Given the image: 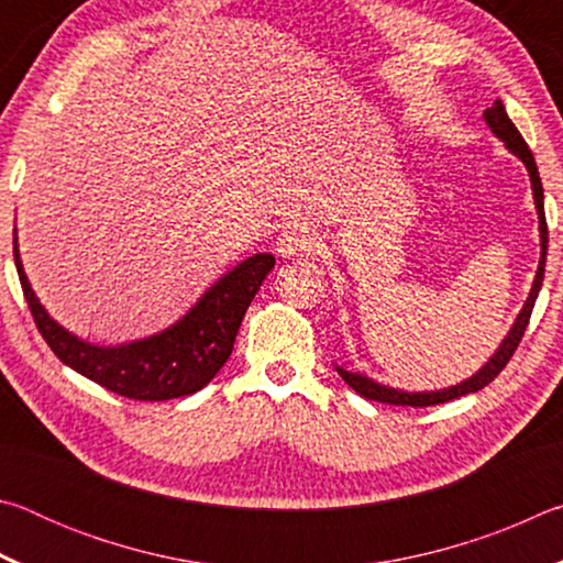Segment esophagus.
<instances>
[{"instance_id": "34e87169", "label": "esophagus", "mask_w": 563, "mask_h": 563, "mask_svg": "<svg viewBox=\"0 0 563 563\" xmlns=\"http://www.w3.org/2000/svg\"><path fill=\"white\" fill-rule=\"evenodd\" d=\"M318 245L320 241L316 233L308 231L305 225L292 223L278 235V241H275V251H278V255H283V258H295V255L316 251Z\"/></svg>"}]
</instances>
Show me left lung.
<instances>
[{"instance_id": "left-lung-1", "label": "left lung", "mask_w": 563, "mask_h": 563, "mask_svg": "<svg viewBox=\"0 0 563 563\" xmlns=\"http://www.w3.org/2000/svg\"><path fill=\"white\" fill-rule=\"evenodd\" d=\"M484 121H487V126L492 129L494 136H497L504 146H507L514 156H517L523 166L529 170V180H531V196H533V206H537V216H539V238H541V255H539V268L537 275H533V283H531V290H529V298L523 302V308L519 310L517 320H514L511 330L507 332V338L499 342V347L494 355L484 362V365L476 369L472 377L462 379V383H456L452 387H444V389H424V393H407V389H399V387H389L377 383V379L362 375V373H352V369H345L335 365L338 375L345 379V383L355 389L357 395L367 397V399H375V402H387V405H409V407H430V405H440V402H450L454 397H462V395H470L476 393V389L487 387L494 377H497L504 365L511 360L514 350L519 347V342L523 338V330L529 325V318H531V310H533V302L539 298V290H541V283H544V265H547V247H549V228H547V216H544V188H541V178H539V168H537V161H533L531 151L527 146V141L521 139V133L514 126L511 119L507 117V109H504V103L497 99L492 103V107L484 111Z\"/></svg>"}]
</instances>
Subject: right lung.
I'll return each mask as SVG.
<instances>
[{
	"label": "right lung",
	"instance_id": "right-lung-1",
	"mask_svg": "<svg viewBox=\"0 0 563 563\" xmlns=\"http://www.w3.org/2000/svg\"><path fill=\"white\" fill-rule=\"evenodd\" d=\"M14 265L36 328L66 367L121 397L164 402L203 389L225 365L247 305L261 290L265 275L275 268V258L271 253H255L241 261L174 325L121 345H93L76 338L46 312L24 273L16 228Z\"/></svg>",
	"mask_w": 563,
	"mask_h": 563
}]
</instances>
